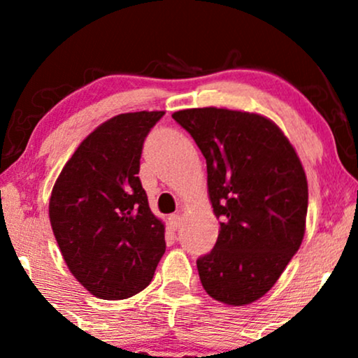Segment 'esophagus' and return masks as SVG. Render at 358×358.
I'll return each instance as SVG.
<instances>
[{"mask_svg":"<svg viewBox=\"0 0 358 358\" xmlns=\"http://www.w3.org/2000/svg\"><path fill=\"white\" fill-rule=\"evenodd\" d=\"M168 224H170V229L176 231V229L182 225V217H180V215H170V219H168Z\"/></svg>","mask_w":358,"mask_h":358,"instance_id":"esophagus-1","label":"esophagus"}]
</instances>
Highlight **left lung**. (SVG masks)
I'll use <instances>...</instances> for the list:
<instances>
[{"label": "left lung", "instance_id": "8db88e82", "mask_svg": "<svg viewBox=\"0 0 358 358\" xmlns=\"http://www.w3.org/2000/svg\"><path fill=\"white\" fill-rule=\"evenodd\" d=\"M171 117L205 156L208 196L222 220L213 249L196 261L203 289L225 305L257 301L305 236L308 182L296 151L261 114L199 108Z\"/></svg>", "mask_w": 358, "mask_h": 358}]
</instances>
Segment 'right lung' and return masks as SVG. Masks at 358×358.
I'll return each mask as SVG.
<instances>
[{"label":"right lung","instance_id":"right-lung-1","mask_svg":"<svg viewBox=\"0 0 358 358\" xmlns=\"http://www.w3.org/2000/svg\"><path fill=\"white\" fill-rule=\"evenodd\" d=\"M163 110L119 114L80 143L53 185L48 215L65 264L89 293L126 299L153 279L165 224L139 180L143 143Z\"/></svg>","mask_w":358,"mask_h":358}]
</instances>
